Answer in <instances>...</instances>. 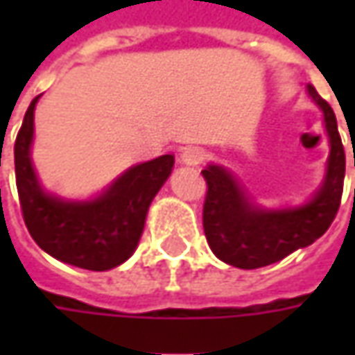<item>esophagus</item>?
<instances>
[{
  "instance_id": "esophagus-1",
  "label": "esophagus",
  "mask_w": 355,
  "mask_h": 355,
  "mask_svg": "<svg viewBox=\"0 0 355 355\" xmlns=\"http://www.w3.org/2000/svg\"><path fill=\"white\" fill-rule=\"evenodd\" d=\"M205 157H207V154H205L203 148H199V146H187V148L182 150L180 162L185 164V166H199Z\"/></svg>"
}]
</instances>
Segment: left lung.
Segmentation results:
<instances>
[{
  "label": "left lung",
  "instance_id": "1",
  "mask_svg": "<svg viewBox=\"0 0 355 355\" xmlns=\"http://www.w3.org/2000/svg\"><path fill=\"white\" fill-rule=\"evenodd\" d=\"M308 94L322 108L330 138L326 180L308 203L282 209L261 207L227 168L209 164L201 171L207 182L203 231L215 257L227 265L247 270L272 265L296 249L312 245L334 221L344 191L346 154L332 106L312 85H308Z\"/></svg>",
  "mask_w": 355,
  "mask_h": 355
}]
</instances>
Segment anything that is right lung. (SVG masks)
I'll use <instances>...</instances> for the list:
<instances>
[{
	"instance_id": "1",
	"label": "right lung",
	"mask_w": 355,
	"mask_h": 355,
	"mask_svg": "<svg viewBox=\"0 0 355 355\" xmlns=\"http://www.w3.org/2000/svg\"><path fill=\"white\" fill-rule=\"evenodd\" d=\"M37 101L29 104L15 140V182L25 225L35 243L62 263L87 270L122 265L138 247L148 207L170 178L173 156L132 166L96 198L75 201L47 193L31 164Z\"/></svg>"
}]
</instances>
